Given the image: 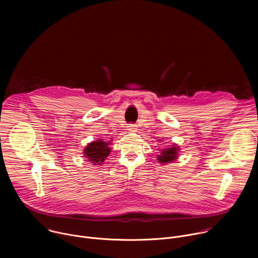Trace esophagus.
I'll use <instances>...</instances> for the list:
<instances>
[{
    "label": "esophagus",
    "mask_w": 258,
    "mask_h": 258,
    "mask_svg": "<svg viewBox=\"0 0 258 258\" xmlns=\"http://www.w3.org/2000/svg\"><path fill=\"white\" fill-rule=\"evenodd\" d=\"M127 127H128V130H130L131 132H135V131L137 130V125L134 124V123H130Z\"/></svg>",
    "instance_id": "esophagus-1"
}]
</instances>
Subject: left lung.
<instances>
[{
    "mask_svg": "<svg viewBox=\"0 0 258 258\" xmlns=\"http://www.w3.org/2000/svg\"><path fill=\"white\" fill-rule=\"evenodd\" d=\"M177 147H170V148H167L165 150L161 151V155H159L157 158L159 162L161 163H168L176 159L177 157Z\"/></svg>",
    "mask_w": 258,
    "mask_h": 258,
    "instance_id": "8db88e82",
    "label": "left lung"
}]
</instances>
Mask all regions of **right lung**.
I'll return each mask as SVG.
<instances>
[{
    "instance_id": "1",
    "label": "right lung",
    "mask_w": 258,
    "mask_h": 258,
    "mask_svg": "<svg viewBox=\"0 0 258 258\" xmlns=\"http://www.w3.org/2000/svg\"><path fill=\"white\" fill-rule=\"evenodd\" d=\"M108 145L109 143H106L103 140L92 142L86 147L84 154L93 163L101 164L102 162H104L105 158H107V156L109 155L110 150H111L108 147Z\"/></svg>"
}]
</instances>
